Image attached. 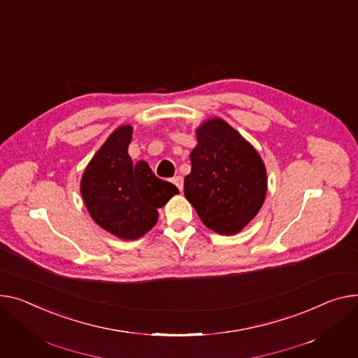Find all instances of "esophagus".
Masks as SVG:
<instances>
[{
	"mask_svg": "<svg viewBox=\"0 0 358 358\" xmlns=\"http://www.w3.org/2000/svg\"><path fill=\"white\" fill-rule=\"evenodd\" d=\"M173 182L178 187V189L180 192H182V187H184V180H182V177L181 176H177V177H174L173 178Z\"/></svg>",
	"mask_w": 358,
	"mask_h": 358,
	"instance_id": "1",
	"label": "esophagus"
}]
</instances>
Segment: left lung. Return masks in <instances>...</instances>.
<instances>
[{
  "instance_id": "1",
  "label": "left lung",
  "mask_w": 358,
  "mask_h": 358,
  "mask_svg": "<svg viewBox=\"0 0 358 358\" xmlns=\"http://www.w3.org/2000/svg\"><path fill=\"white\" fill-rule=\"evenodd\" d=\"M196 136L184 196L206 227L224 236L239 233L264 206L268 192L265 162L222 117L207 119L196 129Z\"/></svg>"
}]
</instances>
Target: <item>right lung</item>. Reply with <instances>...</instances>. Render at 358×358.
Wrapping results in <instances>:
<instances>
[{"instance_id":"add662e5","label":"right lung","mask_w":358,"mask_h":358,"mask_svg":"<svg viewBox=\"0 0 358 358\" xmlns=\"http://www.w3.org/2000/svg\"><path fill=\"white\" fill-rule=\"evenodd\" d=\"M132 125L117 127L86 165L80 194L94 223L122 241H136L158 222V208L178 194L147 161L132 162Z\"/></svg>"}]
</instances>
